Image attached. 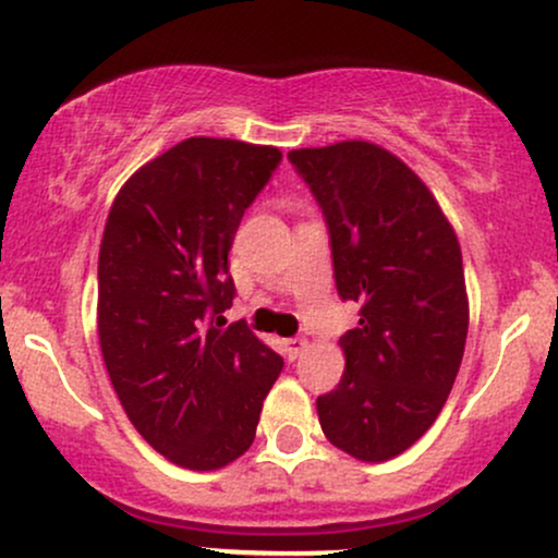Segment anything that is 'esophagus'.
I'll list each match as a JSON object with an SVG mask.
<instances>
[{
    "label": "esophagus",
    "instance_id": "esophagus-1",
    "mask_svg": "<svg viewBox=\"0 0 558 558\" xmlns=\"http://www.w3.org/2000/svg\"><path fill=\"white\" fill-rule=\"evenodd\" d=\"M283 345H286V356L293 362V360H299L301 354H304L306 345H310V343H306V338H288Z\"/></svg>",
    "mask_w": 558,
    "mask_h": 558
}]
</instances>
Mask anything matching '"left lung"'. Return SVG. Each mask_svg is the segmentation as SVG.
Returning a JSON list of instances; mask_svg holds the SVG:
<instances>
[{"label":"left lung","instance_id":"obj_1","mask_svg":"<svg viewBox=\"0 0 558 558\" xmlns=\"http://www.w3.org/2000/svg\"><path fill=\"white\" fill-rule=\"evenodd\" d=\"M288 159L323 207L338 293L362 304L319 425L349 457L388 462L430 430L457 380L470 325L462 248L430 189L383 146L338 141Z\"/></svg>","mask_w":558,"mask_h":558}]
</instances>
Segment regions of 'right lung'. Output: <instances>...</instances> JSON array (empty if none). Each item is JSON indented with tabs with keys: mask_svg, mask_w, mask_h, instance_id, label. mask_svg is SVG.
<instances>
[{
	"mask_svg": "<svg viewBox=\"0 0 558 558\" xmlns=\"http://www.w3.org/2000/svg\"><path fill=\"white\" fill-rule=\"evenodd\" d=\"M283 159L275 146L194 136L138 168L114 196L99 246V345L128 420L185 470H220L257 435L283 360L233 304L228 252Z\"/></svg>",
	"mask_w": 558,
	"mask_h": 558,
	"instance_id": "obj_1",
	"label": "right lung"
}]
</instances>
